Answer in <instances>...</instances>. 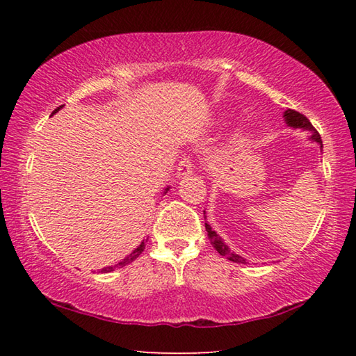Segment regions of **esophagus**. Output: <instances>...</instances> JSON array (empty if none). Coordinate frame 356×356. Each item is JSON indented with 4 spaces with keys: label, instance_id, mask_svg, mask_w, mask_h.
<instances>
[{
    "label": "esophagus",
    "instance_id": "obj_1",
    "mask_svg": "<svg viewBox=\"0 0 356 356\" xmlns=\"http://www.w3.org/2000/svg\"><path fill=\"white\" fill-rule=\"evenodd\" d=\"M193 160L190 159V156H185V159H182L179 161V166H177V177H186L190 176V174L193 172Z\"/></svg>",
    "mask_w": 356,
    "mask_h": 356
}]
</instances>
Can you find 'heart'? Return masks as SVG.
<instances>
[{"label": "heart", "instance_id": "heart-1", "mask_svg": "<svg viewBox=\"0 0 356 356\" xmlns=\"http://www.w3.org/2000/svg\"><path fill=\"white\" fill-rule=\"evenodd\" d=\"M236 141L240 144V143H245V136L243 135H237V138H236Z\"/></svg>", "mask_w": 356, "mask_h": 356}]
</instances>
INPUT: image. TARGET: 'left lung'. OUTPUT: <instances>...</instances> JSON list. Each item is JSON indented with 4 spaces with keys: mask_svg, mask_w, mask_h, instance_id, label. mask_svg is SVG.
Returning a JSON list of instances; mask_svg holds the SVG:
<instances>
[{
    "mask_svg": "<svg viewBox=\"0 0 356 356\" xmlns=\"http://www.w3.org/2000/svg\"><path fill=\"white\" fill-rule=\"evenodd\" d=\"M284 119H286V124L289 127H293V129H303V130H309L311 131V140L316 141L321 144V149L322 146V140H321V135H318V131L312 127V124L309 122V119L303 116V114L295 111V110H286L284 111ZM204 218H206V212H204ZM206 231H207V236L210 238V243L213 245V248L220 252L221 256H225L226 259L232 262H237V264H245V259L242 256L236 254V252H232L229 250V246L222 242V238L216 234L212 227H210L209 222H206Z\"/></svg>",
    "mask_w": 356,
    "mask_h": 356,
    "instance_id": "8db88e82",
    "label": "left lung"
}]
</instances>
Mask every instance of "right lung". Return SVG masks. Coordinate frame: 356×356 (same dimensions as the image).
I'll return each mask as SVG.
<instances>
[{"mask_svg":"<svg viewBox=\"0 0 356 356\" xmlns=\"http://www.w3.org/2000/svg\"><path fill=\"white\" fill-rule=\"evenodd\" d=\"M61 108H63V105H61V106H58V108H56V110H55V111H53V114H55L56 111H59V110H61ZM168 190H170V186H168V188L165 190V193H166ZM144 246H146V245H144V240H143V242L140 243V246H138V248H135L134 251H131V252H130V254H129L127 257H125V259H122V261H120L119 264H116V265H114V267H105V268H102V272H104V273H108V272H113V270H114V268H116V267H125V265H129L130 262H134V261H135V259H136L138 256H140V254H141V252L144 251Z\"/></svg>","mask_w":356,"mask_h":356,"instance_id":"right-lung-1","label":"right lung"}]
</instances>
